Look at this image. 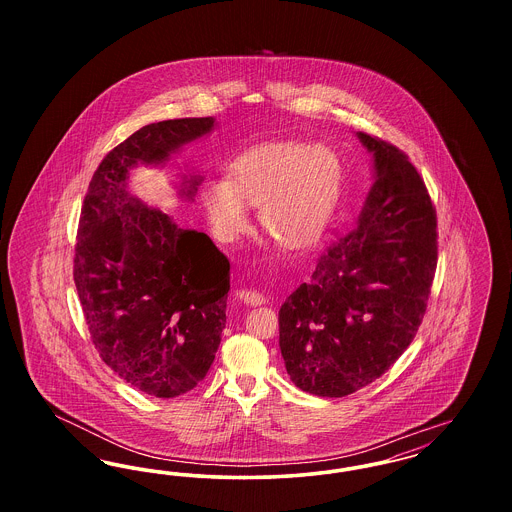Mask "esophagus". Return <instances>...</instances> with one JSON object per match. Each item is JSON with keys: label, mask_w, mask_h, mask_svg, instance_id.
<instances>
[{"label": "esophagus", "mask_w": 512, "mask_h": 512, "mask_svg": "<svg viewBox=\"0 0 512 512\" xmlns=\"http://www.w3.org/2000/svg\"><path fill=\"white\" fill-rule=\"evenodd\" d=\"M236 295L240 301H244L245 305H263L267 301V297L257 290H238Z\"/></svg>", "instance_id": "34e87169"}]
</instances>
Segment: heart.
Wrapping results in <instances>:
<instances>
[{"label": "heart", "mask_w": 512, "mask_h": 512, "mask_svg": "<svg viewBox=\"0 0 512 512\" xmlns=\"http://www.w3.org/2000/svg\"><path fill=\"white\" fill-rule=\"evenodd\" d=\"M343 169L334 149L301 142L253 147L234 159L224 182L201 192L207 220L222 242L247 228L245 205L259 207L268 234L284 247L305 249L322 238L340 197Z\"/></svg>", "instance_id": "1"}]
</instances>
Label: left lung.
Here are the masks:
<instances>
[{
    "label": "left lung",
    "instance_id": "left-lung-1",
    "mask_svg": "<svg viewBox=\"0 0 512 512\" xmlns=\"http://www.w3.org/2000/svg\"><path fill=\"white\" fill-rule=\"evenodd\" d=\"M376 182L355 228L320 255L280 309V351L299 390L355 393L411 345L438 267V217L409 155L359 132Z\"/></svg>",
    "mask_w": 512,
    "mask_h": 512
}]
</instances>
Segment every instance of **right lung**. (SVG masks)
<instances>
[{
  "label": "right lung",
  "mask_w": 512,
  "mask_h": 512,
  "mask_svg": "<svg viewBox=\"0 0 512 512\" xmlns=\"http://www.w3.org/2000/svg\"><path fill=\"white\" fill-rule=\"evenodd\" d=\"M211 117L153 122L111 149L80 211L74 284L103 363L126 384L171 399L205 378L226 326L230 261L213 240L134 199L126 174L207 134ZM199 178L188 180L192 195Z\"/></svg>",
  "instance_id": "add662e5"
}]
</instances>
